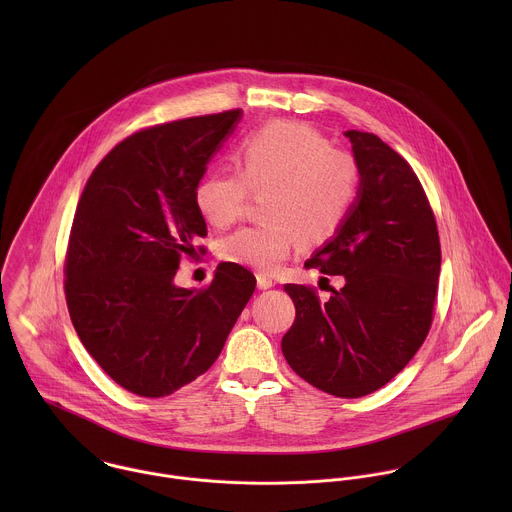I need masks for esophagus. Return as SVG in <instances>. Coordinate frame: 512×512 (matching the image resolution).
I'll list each match as a JSON object with an SVG mask.
<instances>
[{"label":"esophagus","mask_w":512,"mask_h":512,"mask_svg":"<svg viewBox=\"0 0 512 512\" xmlns=\"http://www.w3.org/2000/svg\"><path fill=\"white\" fill-rule=\"evenodd\" d=\"M256 284H258V290H270L274 286V280L264 276V274H258L256 276Z\"/></svg>","instance_id":"1"}]
</instances>
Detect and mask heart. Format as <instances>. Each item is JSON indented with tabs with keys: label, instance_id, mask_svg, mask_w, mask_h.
Instances as JSON below:
<instances>
[{
	"label": "heart",
	"instance_id": "obj_1",
	"mask_svg": "<svg viewBox=\"0 0 512 512\" xmlns=\"http://www.w3.org/2000/svg\"><path fill=\"white\" fill-rule=\"evenodd\" d=\"M236 173L207 175L195 191L201 215L215 228L242 217L248 197H262L264 222L240 228L220 242V258L260 274L276 272L299 244L333 238L349 219L361 169L347 149L329 146L297 122H274L236 151Z\"/></svg>",
	"mask_w": 512,
	"mask_h": 512
}]
</instances>
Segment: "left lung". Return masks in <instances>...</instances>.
<instances>
[{
  "label": "left lung",
  "mask_w": 512,
  "mask_h": 512,
  "mask_svg": "<svg viewBox=\"0 0 512 512\" xmlns=\"http://www.w3.org/2000/svg\"><path fill=\"white\" fill-rule=\"evenodd\" d=\"M361 169L357 203L341 230L307 262L343 276L321 301L315 288L286 284L295 305L282 353L311 386L366 396L390 382L428 337L438 295V224L410 163L378 136L349 130Z\"/></svg>",
  "instance_id": "8db88e82"
}]
</instances>
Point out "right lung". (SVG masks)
<instances>
[{"label":"right lung","mask_w":512,"mask_h":512,"mask_svg":"<svg viewBox=\"0 0 512 512\" xmlns=\"http://www.w3.org/2000/svg\"><path fill=\"white\" fill-rule=\"evenodd\" d=\"M242 110L144 128L92 171L74 213L65 295L74 329L122 388L169 396L219 359L256 288L244 266L222 262L201 290L173 284L207 224L195 191Z\"/></svg>","instance_id":"add662e5"}]
</instances>
